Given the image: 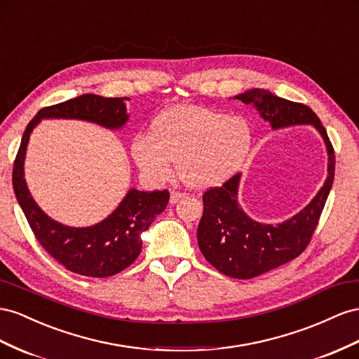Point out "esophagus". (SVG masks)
<instances>
[{
	"mask_svg": "<svg viewBox=\"0 0 359 359\" xmlns=\"http://www.w3.org/2000/svg\"><path fill=\"white\" fill-rule=\"evenodd\" d=\"M184 198V193L177 191V190H172L170 191V203H177L178 201H181Z\"/></svg>",
	"mask_w": 359,
	"mask_h": 359,
	"instance_id": "obj_1",
	"label": "esophagus"
}]
</instances>
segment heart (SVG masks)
<instances>
[{
    "mask_svg": "<svg viewBox=\"0 0 359 359\" xmlns=\"http://www.w3.org/2000/svg\"><path fill=\"white\" fill-rule=\"evenodd\" d=\"M252 144L250 125L201 105H177L160 113L151 134H137L131 152L147 178L163 182L180 177L193 189L224 182L240 169Z\"/></svg>",
    "mask_w": 359,
    "mask_h": 359,
    "instance_id": "b5f03b06",
    "label": "heart"
}]
</instances>
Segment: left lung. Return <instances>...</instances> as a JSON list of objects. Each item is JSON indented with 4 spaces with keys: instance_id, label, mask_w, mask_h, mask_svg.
I'll return each mask as SVG.
<instances>
[{
    "instance_id": "obj_1",
    "label": "left lung",
    "mask_w": 359,
    "mask_h": 359,
    "mask_svg": "<svg viewBox=\"0 0 359 359\" xmlns=\"http://www.w3.org/2000/svg\"><path fill=\"white\" fill-rule=\"evenodd\" d=\"M234 98L254 105L273 130L314 125L327 149V178L323 187L302 211L283 224H259L241 210L237 201L240 173L203 193V215L198 225L202 255L220 273L250 279L288 263L306 249L332 187L335 154L320 119L308 105L279 98L264 89H250Z\"/></svg>"
}]
</instances>
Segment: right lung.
<instances>
[{"mask_svg":"<svg viewBox=\"0 0 359 359\" xmlns=\"http://www.w3.org/2000/svg\"><path fill=\"white\" fill-rule=\"evenodd\" d=\"M86 93L74 100L43 107L27 125L13 163V190L34 237L55 261L74 273L107 278L131 266L142 250L147 231L169 203V191L131 189L109 217L87 228H72L48 217L30 195L24 178V160L30 134L42 119H80L121 128L128 121L125 101Z\"/></svg>","mask_w":359,"mask_h":359,"instance_id":"1","label":"right lung"}]
</instances>
